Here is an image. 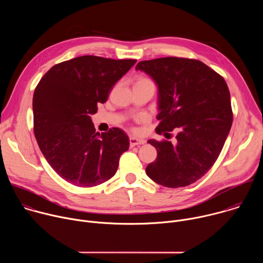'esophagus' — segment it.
Here are the masks:
<instances>
[{"label":"esophagus","mask_w":263,"mask_h":263,"mask_svg":"<svg viewBox=\"0 0 263 263\" xmlns=\"http://www.w3.org/2000/svg\"><path fill=\"white\" fill-rule=\"evenodd\" d=\"M144 142H145L144 139L137 138V137H134V136L130 137V146H135V145H138V144H143Z\"/></svg>","instance_id":"1"}]
</instances>
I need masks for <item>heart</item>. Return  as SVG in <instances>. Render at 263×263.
<instances>
[{"label":"heart","mask_w":263,"mask_h":263,"mask_svg":"<svg viewBox=\"0 0 263 263\" xmlns=\"http://www.w3.org/2000/svg\"><path fill=\"white\" fill-rule=\"evenodd\" d=\"M138 81H148V80H147V79H145V78H139L136 82H138Z\"/></svg>","instance_id":"heart-1"}]
</instances>
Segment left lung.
I'll return each instance as SVG.
<instances>
[{"mask_svg": "<svg viewBox=\"0 0 263 263\" xmlns=\"http://www.w3.org/2000/svg\"><path fill=\"white\" fill-rule=\"evenodd\" d=\"M136 70L145 72L158 87V134L177 140H147L157 158L145 173L171 189L191 185L216 161L230 132L233 115L226 81L205 63L178 57L140 61Z\"/></svg>", "mask_w": 263, "mask_h": 263, "instance_id": "left-lung-1", "label": "left lung"}]
</instances>
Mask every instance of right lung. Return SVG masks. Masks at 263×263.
<instances>
[{
	"mask_svg": "<svg viewBox=\"0 0 263 263\" xmlns=\"http://www.w3.org/2000/svg\"><path fill=\"white\" fill-rule=\"evenodd\" d=\"M135 62L81 56L51 67L36 86L37 143L48 163L68 183L92 187L116 175L129 137L120 128L96 133L90 116Z\"/></svg>",
	"mask_w": 263,
	"mask_h": 263,
	"instance_id": "obj_1",
	"label": "right lung"
}]
</instances>
